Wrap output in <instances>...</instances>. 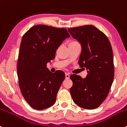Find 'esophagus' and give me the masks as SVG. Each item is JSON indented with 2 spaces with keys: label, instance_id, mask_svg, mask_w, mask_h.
<instances>
[{
  "label": "esophagus",
  "instance_id": "1",
  "mask_svg": "<svg viewBox=\"0 0 127 127\" xmlns=\"http://www.w3.org/2000/svg\"><path fill=\"white\" fill-rule=\"evenodd\" d=\"M65 76H66V78H69V77H70V75H69V74H68V73H65Z\"/></svg>",
  "mask_w": 127,
  "mask_h": 127
}]
</instances>
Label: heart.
<instances>
[{"instance_id": "1", "label": "heart", "mask_w": 127, "mask_h": 127, "mask_svg": "<svg viewBox=\"0 0 127 127\" xmlns=\"http://www.w3.org/2000/svg\"><path fill=\"white\" fill-rule=\"evenodd\" d=\"M78 43H79V42H78V41H77V40L75 39L70 40L69 42V46H70V45H72V44H78Z\"/></svg>"}]
</instances>
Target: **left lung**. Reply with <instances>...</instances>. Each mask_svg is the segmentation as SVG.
<instances>
[{
	"mask_svg": "<svg viewBox=\"0 0 127 127\" xmlns=\"http://www.w3.org/2000/svg\"><path fill=\"white\" fill-rule=\"evenodd\" d=\"M68 31L81 45L78 64L88 69L86 78L72 74L70 89L74 102L87 109L97 108L108 94L114 76L112 47L104 33L91 25L69 28Z\"/></svg>",
	"mask_w": 127,
	"mask_h": 127,
	"instance_id": "1",
	"label": "left lung"
}]
</instances>
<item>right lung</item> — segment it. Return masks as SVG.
Listing matches in <instances>:
<instances>
[{
	"label": "right lung",
	"mask_w": 127,
	"mask_h": 127,
	"mask_svg": "<svg viewBox=\"0 0 127 127\" xmlns=\"http://www.w3.org/2000/svg\"><path fill=\"white\" fill-rule=\"evenodd\" d=\"M69 36L67 29L46 25L33 26L22 36L17 64L19 86L33 108L46 109L55 103L65 74L62 70L51 72L47 63L54 59L58 47Z\"/></svg>",
	"instance_id": "obj_1"
}]
</instances>
